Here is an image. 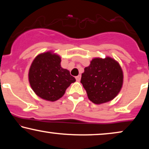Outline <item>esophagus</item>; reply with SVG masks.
Here are the masks:
<instances>
[{
    "label": "esophagus",
    "mask_w": 149,
    "mask_h": 149,
    "mask_svg": "<svg viewBox=\"0 0 149 149\" xmlns=\"http://www.w3.org/2000/svg\"><path fill=\"white\" fill-rule=\"evenodd\" d=\"M81 75H78V76L76 77V80L77 81H81Z\"/></svg>",
    "instance_id": "obj_1"
}]
</instances>
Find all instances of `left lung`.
<instances>
[{
	"mask_svg": "<svg viewBox=\"0 0 149 149\" xmlns=\"http://www.w3.org/2000/svg\"><path fill=\"white\" fill-rule=\"evenodd\" d=\"M84 70L81 83L92 102L96 104L107 102L119 93L123 74L119 64L114 59L94 58Z\"/></svg>",
	"mask_w": 149,
	"mask_h": 149,
	"instance_id": "obj_1",
	"label": "left lung"
}]
</instances>
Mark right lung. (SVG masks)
Wrapping results in <instances>:
<instances>
[{"instance_id":"1","label":"right lung","mask_w":149,"mask_h":149,"mask_svg":"<svg viewBox=\"0 0 149 149\" xmlns=\"http://www.w3.org/2000/svg\"><path fill=\"white\" fill-rule=\"evenodd\" d=\"M60 62V57L51 52L38 55L32 62L28 79L32 90L42 99L58 100L76 81L68 70L61 67Z\"/></svg>"}]
</instances>
